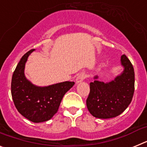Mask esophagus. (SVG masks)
<instances>
[{
  "instance_id": "esophagus-1",
  "label": "esophagus",
  "mask_w": 147,
  "mask_h": 147,
  "mask_svg": "<svg viewBox=\"0 0 147 147\" xmlns=\"http://www.w3.org/2000/svg\"><path fill=\"white\" fill-rule=\"evenodd\" d=\"M85 77H86V75H85V73H82V72L80 73L76 78V83L81 82H82L83 80H85Z\"/></svg>"
}]
</instances>
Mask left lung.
I'll return each mask as SVG.
<instances>
[{
    "label": "left lung",
    "instance_id": "obj_1",
    "mask_svg": "<svg viewBox=\"0 0 147 147\" xmlns=\"http://www.w3.org/2000/svg\"><path fill=\"white\" fill-rule=\"evenodd\" d=\"M124 71L115 80L105 83L97 80L90 83L87 107L94 117L111 119L124 112L131 103L135 90L134 68L125 54L121 57Z\"/></svg>",
    "mask_w": 147,
    "mask_h": 147
}]
</instances>
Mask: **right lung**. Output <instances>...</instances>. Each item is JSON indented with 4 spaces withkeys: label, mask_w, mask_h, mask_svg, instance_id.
<instances>
[{
    "label": "right lung",
    "mask_w": 147,
    "mask_h": 147,
    "mask_svg": "<svg viewBox=\"0 0 147 147\" xmlns=\"http://www.w3.org/2000/svg\"><path fill=\"white\" fill-rule=\"evenodd\" d=\"M30 50L22 57L13 73L11 92L13 102L23 116L34 123L50 120L57 113L62 98L74 85V82H63L45 87H38L28 81L24 74L25 64Z\"/></svg>",
    "instance_id": "1"
}]
</instances>
